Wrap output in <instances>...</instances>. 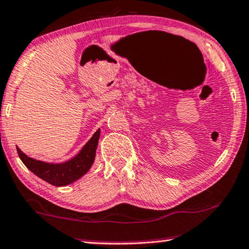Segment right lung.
Here are the masks:
<instances>
[{
  "mask_svg": "<svg viewBox=\"0 0 249 249\" xmlns=\"http://www.w3.org/2000/svg\"><path fill=\"white\" fill-rule=\"evenodd\" d=\"M99 138H100V128L86 142L77 155L64 163L54 164L37 160V159L28 157L18 147H17V151L25 166L35 175H37L39 178L55 187H65L79 180L83 175L88 173L93 165Z\"/></svg>",
  "mask_w": 249,
  "mask_h": 249,
  "instance_id": "obj_1",
  "label": "right lung"
}]
</instances>
